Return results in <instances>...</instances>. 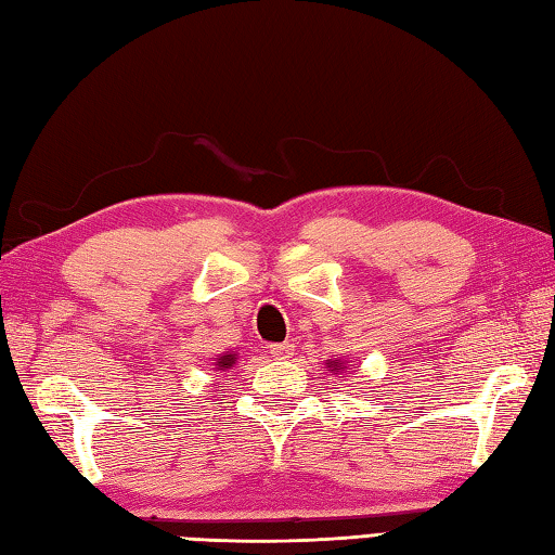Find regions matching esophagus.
Masks as SVG:
<instances>
[{
	"label": "esophagus",
	"mask_w": 555,
	"mask_h": 555,
	"mask_svg": "<svg viewBox=\"0 0 555 555\" xmlns=\"http://www.w3.org/2000/svg\"><path fill=\"white\" fill-rule=\"evenodd\" d=\"M295 350H297V345L295 343H275V345H270V354H273L275 360H289L292 354H295Z\"/></svg>",
	"instance_id": "1"
}]
</instances>
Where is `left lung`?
<instances>
[{
    "label": "left lung",
    "mask_w": 555,
    "mask_h": 555,
    "mask_svg": "<svg viewBox=\"0 0 555 555\" xmlns=\"http://www.w3.org/2000/svg\"><path fill=\"white\" fill-rule=\"evenodd\" d=\"M333 367H336V364H333Z\"/></svg>",
    "instance_id": "obj_1"
}]
</instances>
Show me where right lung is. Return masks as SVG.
<instances>
[{"instance_id":"obj_1","label":"right lung","mask_w":555,"mask_h":555,"mask_svg":"<svg viewBox=\"0 0 555 555\" xmlns=\"http://www.w3.org/2000/svg\"><path fill=\"white\" fill-rule=\"evenodd\" d=\"M219 367H232L234 364V354H222V358H219Z\"/></svg>"}]
</instances>
